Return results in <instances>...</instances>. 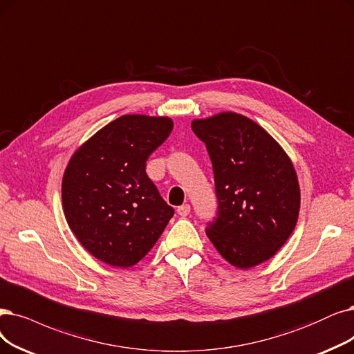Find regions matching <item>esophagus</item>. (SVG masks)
I'll return each mask as SVG.
<instances>
[{
	"label": "esophagus",
	"instance_id": "1",
	"mask_svg": "<svg viewBox=\"0 0 354 354\" xmlns=\"http://www.w3.org/2000/svg\"><path fill=\"white\" fill-rule=\"evenodd\" d=\"M177 214L180 215V216H183V218H185V216H187L189 214H190V205H181V206H178L177 207Z\"/></svg>",
	"mask_w": 354,
	"mask_h": 354
}]
</instances>
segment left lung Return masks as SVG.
I'll use <instances>...</instances> for the list:
<instances>
[{
  "label": "left lung",
  "mask_w": 354,
  "mask_h": 354,
  "mask_svg": "<svg viewBox=\"0 0 354 354\" xmlns=\"http://www.w3.org/2000/svg\"><path fill=\"white\" fill-rule=\"evenodd\" d=\"M214 168L216 218L206 235L239 268L272 259L299 215L301 193L292 161L261 126L236 113L193 120Z\"/></svg>",
  "instance_id": "obj_1"
}]
</instances>
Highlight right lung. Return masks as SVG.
I'll list each match as a JSON object with an SVG mask.
<instances>
[{"mask_svg": "<svg viewBox=\"0 0 354 354\" xmlns=\"http://www.w3.org/2000/svg\"><path fill=\"white\" fill-rule=\"evenodd\" d=\"M173 131V120L126 115L90 138L71 158L62 180L65 218L98 260L131 267L161 236L174 209L145 167Z\"/></svg>", "mask_w": 354, "mask_h": 354, "instance_id": "1", "label": "right lung"}]
</instances>
